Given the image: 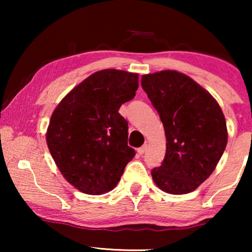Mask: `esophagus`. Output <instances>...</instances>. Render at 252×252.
Listing matches in <instances>:
<instances>
[{
  "instance_id": "1",
  "label": "esophagus",
  "mask_w": 252,
  "mask_h": 252,
  "mask_svg": "<svg viewBox=\"0 0 252 252\" xmlns=\"http://www.w3.org/2000/svg\"><path fill=\"white\" fill-rule=\"evenodd\" d=\"M147 149H148V144H143L142 147H140L139 149H137V153H139L140 155H143L147 151Z\"/></svg>"
}]
</instances>
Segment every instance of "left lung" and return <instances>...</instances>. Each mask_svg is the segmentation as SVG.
I'll use <instances>...</instances> for the list:
<instances>
[{
    "instance_id": "1",
    "label": "left lung",
    "mask_w": 252,
    "mask_h": 252,
    "mask_svg": "<svg viewBox=\"0 0 252 252\" xmlns=\"http://www.w3.org/2000/svg\"><path fill=\"white\" fill-rule=\"evenodd\" d=\"M163 123L166 154L151 175L173 195L195 190L208 179L227 144L225 116L209 92L178 71L144 74L141 79Z\"/></svg>"
}]
</instances>
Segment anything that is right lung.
<instances>
[{
  "label": "right lung",
  "instance_id": "1",
  "mask_svg": "<svg viewBox=\"0 0 252 252\" xmlns=\"http://www.w3.org/2000/svg\"><path fill=\"white\" fill-rule=\"evenodd\" d=\"M137 88V73L102 70L72 89L55 109L47 144L58 170L78 190L88 195L112 190L135 156L127 144L128 123L118 111Z\"/></svg>",
  "mask_w": 252,
  "mask_h": 252
}]
</instances>
